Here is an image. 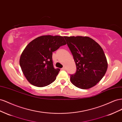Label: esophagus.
I'll list each match as a JSON object with an SVG mask.
<instances>
[{"label": "esophagus", "mask_w": 122, "mask_h": 122, "mask_svg": "<svg viewBox=\"0 0 122 122\" xmlns=\"http://www.w3.org/2000/svg\"><path fill=\"white\" fill-rule=\"evenodd\" d=\"M61 69H62V70H63V71H65V70H66V68L65 67H63Z\"/></svg>", "instance_id": "1"}]
</instances>
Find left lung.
I'll list each match as a JSON object with an SVG mask.
<instances>
[{
	"mask_svg": "<svg viewBox=\"0 0 122 122\" xmlns=\"http://www.w3.org/2000/svg\"><path fill=\"white\" fill-rule=\"evenodd\" d=\"M71 52L76 67L71 81L75 86L89 89L100 81L107 71L108 64L100 45L88 37H64Z\"/></svg>",
	"mask_w": 122,
	"mask_h": 122,
	"instance_id": "8db88e82",
	"label": "left lung"
}]
</instances>
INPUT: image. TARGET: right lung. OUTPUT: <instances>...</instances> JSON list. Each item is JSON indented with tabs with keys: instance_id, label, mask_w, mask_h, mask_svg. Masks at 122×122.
I'll return each instance as SVG.
<instances>
[{
	"instance_id": "add662e5",
	"label": "right lung",
	"mask_w": 122,
	"mask_h": 122,
	"mask_svg": "<svg viewBox=\"0 0 122 122\" xmlns=\"http://www.w3.org/2000/svg\"><path fill=\"white\" fill-rule=\"evenodd\" d=\"M66 44L62 36L46 35L37 37L27 44L21 55L19 63L31 84L42 87L55 80L60 69L54 67L53 52Z\"/></svg>"
}]
</instances>
